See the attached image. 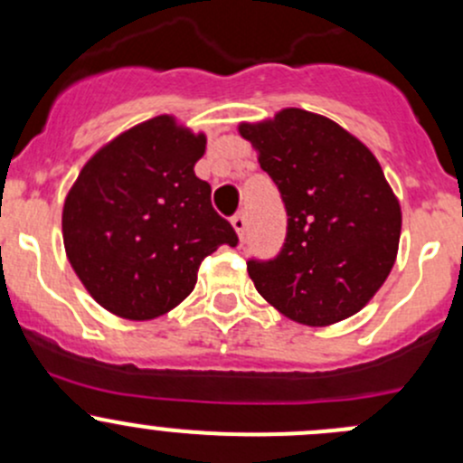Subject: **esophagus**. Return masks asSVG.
I'll return each mask as SVG.
<instances>
[{
  "label": "esophagus",
  "mask_w": 463,
  "mask_h": 463,
  "mask_svg": "<svg viewBox=\"0 0 463 463\" xmlns=\"http://www.w3.org/2000/svg\"><path fill=\"white\" fill-rule=\"evenodd\" d=\"M231 223H232V228H235L237 237H240V240H244V235H246V214L237 213L235 217L231 219Z\"/></svg>",
  "instance_id": "34e87169"
}]
</instances>
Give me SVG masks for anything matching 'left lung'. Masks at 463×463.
I'll list each match as a JSON object with an SVG mask.
<instances>
[{"label":"left lung","instance_id":"obj_1","mask_svg":"<svg viewBox=\"0 0 463 463\" xmlns=\"http://www.w3.org/2000/svg\"><path fill=\"white\" fill-rule=\"evenodd\" d=\"M240 134L287 208V240L249 275L287 318L326 326L361 311L394 266L401 205L376 156L334 120L282 109Z\"/></svg>","mask_w":463,"mask_h":463}]
</instances>
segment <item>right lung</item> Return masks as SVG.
Here are the masks:
<instances>
[{
	"label": "right lung",
	"mask_w": 463,
	"mask_h": 463,
	"mask_svg": "<svg viewBox=\"0 0 463 463\" xmlns=\"http://www.w3.org/2000/svg\"><path fill=\"white\" fill-rule=\"evenodd\" d=\"M205 137L172 116L128 129L85 163L62 210L64 250L93 300L152 320L193 293L203 258L237 232L194 175Z\"/></svg>",
	"instance_id": "add662e5"
}]
</instances>
